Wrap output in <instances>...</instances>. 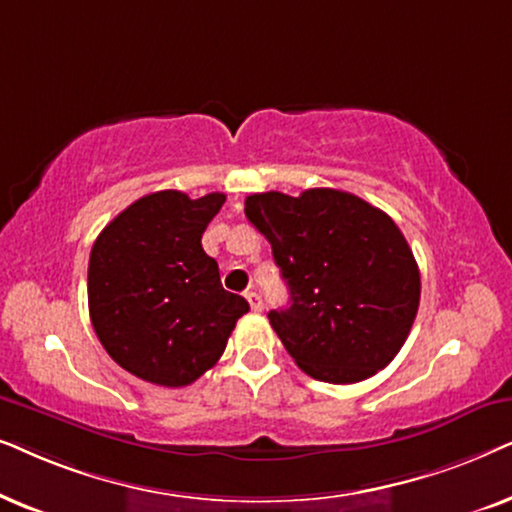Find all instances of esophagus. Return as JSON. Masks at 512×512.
I'll list each match as a JSON object with an SVG mask.
<instances>
[{
    "mask_svg": "<svg viewBox=\"0 0 512 512\" xmlns=\"http://www.w3.org/2000/svg\"><path fill=\"white\" fill-rule=\"evenodd\" d=\"M245 299H248V302H250V309H252V311H262V297H260V292L248 290V292H245Z\"/></svg>",
    "mask_w": 512,
    "mask_h": 512,
    "instance_id": "obj_1",
    "label": "esophagus"
}]
</instances>
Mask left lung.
<instances>
[{
  "label": "left lung",
  "mask_w": 512,
  "mask_h": 512,
  "mask_svg": "<svg viewBox=\"0 0 512 512\" xmlns=\"http://www.w3.org/2000/svg\"><path fill=\"white\" fill-rule=\"evenodd\" d=\"M245 215L271 243L290 290L269 323L295 363L327 384H356L391 363L417 318L421 278L384 210L339 189L252 194Z\"/></svg>",
  "instance_id": "8db88e82"
}]
</instances>
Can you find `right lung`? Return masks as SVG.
Listing matches in <instances>:
<instances>
[{
	"label": "right lung",
	"instance_id": "obj_1",
	"mask_svg": "<svg viewBox=\"0 0 512 512\" xmlns=\"http://www.w3.org/2000/svg\"><path fill=\"white\" fill-rule=\"evenodd\" d=\"M227 196L166 189L119 213L88 260V311L117 365L156 386L180 388L210 370L250 311L227 292L201 236Z\"/></svg>",
	"mask_w": 512,
	"mask_h": 512
}]
</instances>
